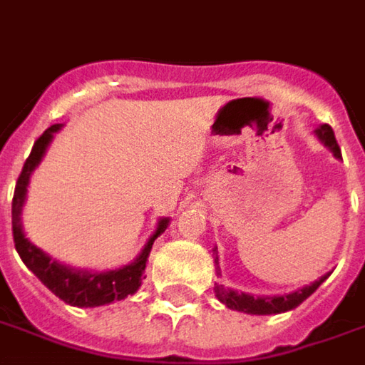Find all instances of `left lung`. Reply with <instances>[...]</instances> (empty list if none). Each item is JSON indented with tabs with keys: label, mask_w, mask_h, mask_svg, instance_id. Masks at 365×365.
Here are the masks:
<instances>
[{
	"label": "left lung",
	"mask_w": 365,
	"mask_h": 365,
	"mask_svg": "<svg viewBox=\"0 0 365 365\" xmlns=\"http://www.w3.org/2000/svg\"><path fill=\"white\" fill-rule=\"evenodd\" d=\"M316 137L320 143H324V147H328L331 150V155L336 158H341L340 147L336 143V137H334V130H331L330 125H320L318 129L314 130ZM212 256H215L216 264V274H220V268H218V250H212ZM330 276V272L320 276L318 280H314L312 284L308 286H302L298 290H294L290 294H278V296H252V294L246 292H236L232 288H226L222 284H215V294L218 298V302H222L226 308L230 310H236V312H245L252 314V316H270V314H282L288 312V310H294L296 306L312 296L318 286H320L326 278Z\"/></svg>",
	"instance_id": "8db88e82"
}]
</instances>
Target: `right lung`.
<instances>
[{
  "mask_svg": "<svg viewBox=\"0 0 365 365\" xmlns=\"http://www.w3.org/2000/svg\"><path fill=\"white\" fill-rule=\"evenodd\" d=\"M63 125H51L45 130L39 139L35 140L31 155L27 157L24 170L17 178L15 185L14 202H11V225H14V242L17 255L21 256L24 264L31 272L41 280V282L51 290L63 302L77 308H95V306H105V304L115 302V300H125L127 296L139 290L140 282L145 278V268L149 262L150 248L158 236L167 230L170 218H158L157 228L143 246V250L133 262L113 268V270H83V268H73L69 264L59 262L57 258L49 256L39 246H35L27 236H25L24 222H21V212H24L25 198H27V187L34 170L39 167L41 158L51 145L55 133L61 130Z\"/></svg>",
  "mask_w": 365,
  "mask_h": 365,
  "instance_id": "right-lung-1",
  "label": "right lung"
}]
</instances>
